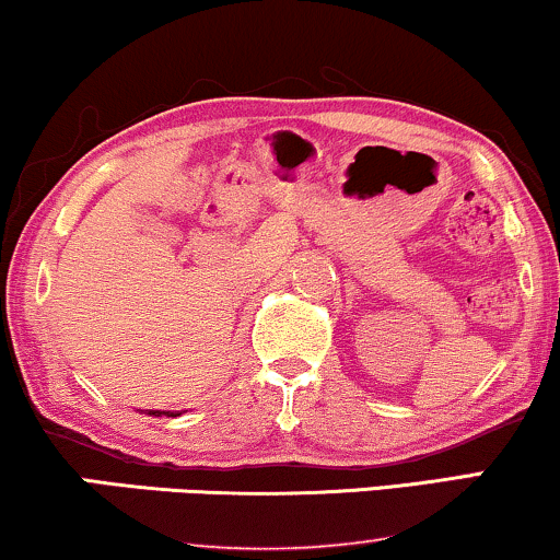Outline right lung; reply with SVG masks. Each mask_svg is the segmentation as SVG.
Returning <instances> with one entry per match:
<instances>
[{"label":"right lung","instance_id":"obj_1","mask_svg":"<svg viewBox=\"0 0 560 560\" xmlns=\"http://www.w3.org/2000/svg\"><path fill=\"white\" fill-rule=\"evenodd\" d=\"M147 416H180L178 410H147Z\"/></svg>","mask_w":560,"mask_h":560}]
</instances>
